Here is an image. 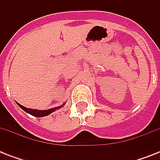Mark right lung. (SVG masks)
<instances>
[{
	"instance_id": "1",
	"label": "right lung",
	"mask_w": 160,
	"mask_h": 160,
	"mask_svg": "<svg viewBox=\"0 0 160 160\" xmlns=\"http://www.w3.org/2000/svg\"><path fill=\"white\" fill-rule=\"evenodd\" d=\"M16 104L19 105L20 108L23 109L24 111H26V113H28V114H31V115H33L35 117H44V116H47L49 114H51V113H53L54 111L55 110H57V109H60V108H62L64 105H65V102L63 104V105H60V106L55 107V108H51V109H30V108H26V107L23 106V105H20L19 103L16 102Z\"/></svg>"
}]
</instances>
